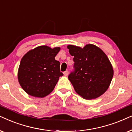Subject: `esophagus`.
Returning a JSON list of instances; mask_svg holds the SVG:
<instances>
[{
	"instance_id": "obj_1",
	"label": "esophagus",
	"mask_w": 132,
	"mask_h": 132,
	"mask_svg": "<svg viewBox=\"0 0 132 132\" xmlns=\"http://www.w3.org/2000/svg\"><path fill=\"white\" fill-rule=\"evenodd\" d=\"M68 71H66L65 72H63V73H64V76H68Z\"/></svg>"
}]
</instances>
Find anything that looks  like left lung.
Segmentation results:
<instances>
[{
	"label": "left lung",
	"instance_id": "8db88e82",
	"mask_svg": "<svg viewBox=\"0 0 132 132\" xmlns=\"http://www.w3.org/2000/svg\"><path fill=\"white\" fill-rule=\"evenodd\" d=\"M75 71L68 79L75 92L82 98L92 100L102 95L109 87L113 69L108 56L100 48L87 44L83 48L69 45Z\"/></svg>",
	"mask_w": 132,
	"mask_h": 132
}]
</instances>
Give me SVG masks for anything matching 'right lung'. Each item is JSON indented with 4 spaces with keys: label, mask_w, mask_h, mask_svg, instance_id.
<instances>
[{
    "label": "right lung",
    "mask_w": 132,
    "mask_h": 132,
    "mask_svg": "<svg viewBox=\"0 0 132 132\" xmlns=\"http://www.w3.org/2000/svg\"><path fill=\"white\" fill-rule=\"evenodd\" d=\"M60 47L39 46L29 51L21 59L18 81L20 86L29 95L43 98L53 91L60 77V62L55 57Z\"/></svg>",
    "instance_id": "obj_1"
}]
</instances>
